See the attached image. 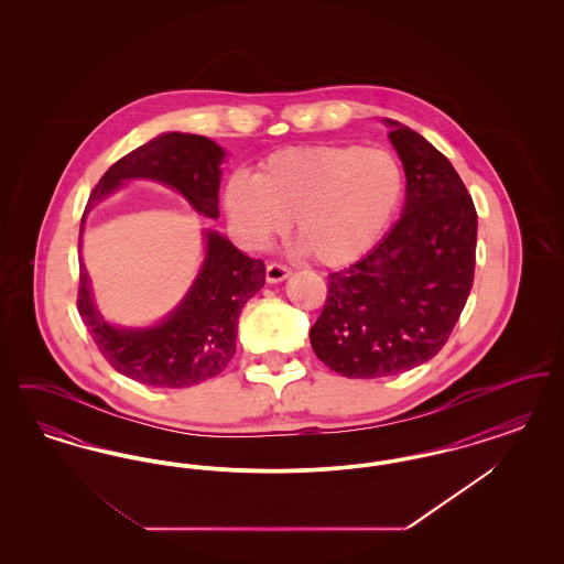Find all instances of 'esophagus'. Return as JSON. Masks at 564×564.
<instances>
[{
  "label": "esophagus",
  "instance_id": "34e87169",
  "mask_svg": "<svg viewBox=\"0 0 564 564\" xmlns=\"http://www.w3.org/2000/svg\"><path fill=\"white\" fill-rule=\"evenodd\" d=\"M290 274H292V270L288 269V267H283V264L270 262L269 267H267V281H269V283H281V281H285Z\"/></svg>",
  "mask_w": 564,
  "mask_h": 564
}]
</instances>
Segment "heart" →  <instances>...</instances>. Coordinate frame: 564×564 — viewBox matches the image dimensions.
Returning a JSON list of instances; mask_svg holds the SVG:
<instances>
[{
  "mask_svg": "<svg viewBox=\"0 0 564 564\" xmlns=\"http://www.w3.org/2000/svg\"><path fill=\"white\" fill-rule=\"evenodd\" d=\"M402 169L384 150L302 145L270 154L256 177L235 173L224 207L247 247H267L294 217V235L325 267L368 253L395 214Z\"/></svg>",
  "mask_w": 564,
  "mask_h": 564,
  "instance_id": "heart-1",
  "label": "heart"
}]
</instances>
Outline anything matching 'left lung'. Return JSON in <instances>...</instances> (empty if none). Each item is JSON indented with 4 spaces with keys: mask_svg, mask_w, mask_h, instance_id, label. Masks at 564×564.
Wrapping results in <instances>:
<instances>
[{
    "mask_svg": "<svg viewBox=\"0 0 564 564\" xmlns=\"http://www.w3.org/2000/svg\"><path fill=\"white\" fill-rule=\"evenodd\" d=\"M384 122L405 173L402 217L366 258L327 276L311 327L315 355L347 378L402 375L430 361L474 285L478 214L465 184L423 134Z\"/></svg>",
    "mask_w": 564,
    "mask_h": 564,
    "instance_id": "obj_1",
    "label": "left lung"
}]
</instances>
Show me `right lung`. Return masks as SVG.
<instances>
[{"label": "right lung", "mask_w": 564, "mask_h": 564, "mask_svg": "<svg viewBox=\"0 0 564 564\" xmlns=\"http://www.w3.org/2000/svg\"><path fill=\"white\" fill-rule=\"evenodd\" d=\"M226 152L203 134L164 133L139 145L93 189L80 221V239L88 212L129 180H152L177 189L194 212L219 217V164ZM262 260L249 258L226 237L205 230V260L186 297L169 317L150 327H120L97 311L90 279L80 264L78 311L95 345L109 366L141 384L184 389L226 370L237 350V325L245 302L264 288Z\"/></svg>", "instance_id": "add662e5"}]
</instances>
